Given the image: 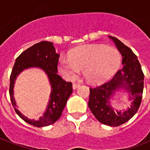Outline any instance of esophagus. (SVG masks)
<instances>
[{"instance_id":"34e87169","label":"esophagus","mask_w":150,"mask_h":150,"mask_svg":"<svg viewBox=\"0 0 150 150\" xmlns=\"http://www.w3.org/2000/svg\"><path fill=\"white\" fill-rule=\"evenodd\" d=\"M79 86V84H75V83H74V84H73V86H72L73 89H74V90L76 89V88H77Z\"/></svg>"}]
</instances>
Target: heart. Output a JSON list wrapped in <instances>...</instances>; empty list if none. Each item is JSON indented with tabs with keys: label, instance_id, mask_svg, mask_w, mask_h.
<instances>
[{
	"label": "heart",
	"instance_id": "1",
	"mask_svg": "<svg viewBox=\"0 0 150 150\" xmlns=\"http://www.w3.org/2000/svg\"><path fill=\"white\" fill-rule=\"evenodd\" d=\"M120 52L112 46L88 45L74 49L69 58H61L59 69L66 79L74 80L79 71L83 70V76L92 84L103 83L112 75L120 66Z\"/></svg>",
	"mask_w": 150,
	"mask_h": 150
}]
</instances>
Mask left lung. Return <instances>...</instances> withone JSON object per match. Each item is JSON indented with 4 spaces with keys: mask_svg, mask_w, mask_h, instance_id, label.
<instances>
[{
    "mask_svg": "<svg viewBox=\"0 0 150 150\" xmlns=\"http://www.w3.org/2000/svg\"><path fill=\"white\" fill-rule=\"evenodd\" d=\"M121 53L122 67L106 83L90 88L88 107L97 120L109 126H119L132 119L137 112L142 99L144 75L137 57L132 50L117 38L108 36ZM128 94L131 105L126 110L118 111L111 104V99L118 92Z\"/></svg>",
    "mask_w": 150,
    "mask_h": 150,
    "instance_id": "8db88e82",
    "label": "left lung"
}]
</instances>
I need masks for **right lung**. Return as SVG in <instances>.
Returning <instances> with one entry per match:
<instances>
[{
    "mask_svg": "<svg viewBox=\"0 0 150 150\" xmlns=\"http://www.w3.org/2000/svg\"><path fill=\"white\" fill-rule=\"evenodd\" d=\"M59 55L56 53L53 43L42 41L24 51L16 60L10 75V96L16 112L21 119L35 127L48 126L55 123L61 117L64 108L72 94V83L64 81L57 74V65ZM40 68L47 74L51 86L50 99L45 113L38 120L25 117L16 108L14 97V85L17 76L28 68Z\"/></svg>",
    "mask_w": 150,
    "mask_h": 150,
    "instance_id": "1",
    "label": "right lung"
}]
</instances>
